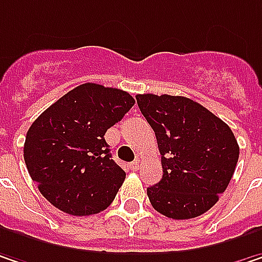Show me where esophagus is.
I'll return each mask as SVG.
<instances>
[{
	"label": "esophagus",
	"instance_id": "esophagus-1",
	"mask_svg": "<svg viewBox=\"0 0 262 262\" xmlns=\"http://www.w3.org/2000/svg\"><path fill=\"white\" fill-rule=\"evenodd\" d=\"M129 168H130L132 171H138V169H139V162H138V160L132 162L130 165H129Z\"/></svg>",
	"mask_w": 262,
	"mask_h": 262
}]
</instances>
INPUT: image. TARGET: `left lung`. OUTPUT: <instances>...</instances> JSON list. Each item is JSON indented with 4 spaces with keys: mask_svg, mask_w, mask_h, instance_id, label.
I'll list each match as a JSON object with an SVG mask.
<instances>
[{
    "mask_svg": "<svg viewBox=\"0 0 262 262\" xmlns=\"http://www.w3.org/2000/svg\"><path fill=\"white\" fill-rule=\"evenodd\" d=\"M136 102L162 155L163 177L147 187L151 205L171 219L201 216L219 201L235 171L240 148L234 133L187 97L138 94Z\"/></svg>",
    "mask_w": 262,
    "mask_h": 262,
    "instance_id": "left-lung-1",
    "label": "left lung"
}]
</instances>
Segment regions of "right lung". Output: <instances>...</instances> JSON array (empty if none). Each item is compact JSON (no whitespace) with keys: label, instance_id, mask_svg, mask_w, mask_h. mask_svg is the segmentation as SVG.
<instances>
[{"label":"right lung","instance_id":"obj_1","mask_svg":"<svg viewBox=\"0 0 262 262\" xmlns=\"http://www.w3.org/2000/svg\"><path fill=\"white\" fill-rule=\"evenodd\" d=\"M135 105L129 93L82 83L48 107L27 132L24 159L40 193L72 216L114 201L126 172L111 159L105 133Z\"/></svg>","mask_w":262,"mask_h":262}]
</instances>
